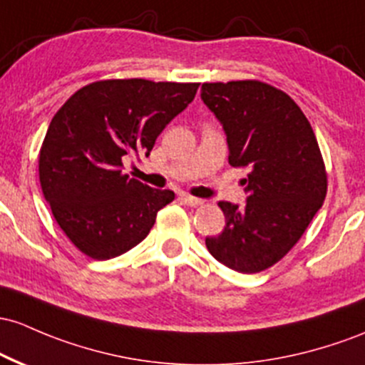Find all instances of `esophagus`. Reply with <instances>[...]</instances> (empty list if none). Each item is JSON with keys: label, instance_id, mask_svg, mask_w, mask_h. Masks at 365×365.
I'll use <instances>...</instances> for the list:
<instances>
[{"label": "esophagus", "instance_id": "obj_1", "mask_svg": "<svg viewBox=\"0 0 365 365\" xmlns=\"http://www.w3.org/2000/svg\"><path fill=\"white\" fill-rule=\"evenodd\" d=\"M182 199H183V202H185V204H189V206H192V207H197V206H201V204L204 202L202 199H199V197H194V195H190V194H182Z\"/></svg>", "mask_w": 365, "mask_h": 365}]
</instances>
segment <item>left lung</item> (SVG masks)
<instances>
[{"label":"left lung","instance_id":"1","mask_svg":"<svg viewBox=\"0 0 365 365\" xmlns=\"http://www.w3.org/2000/svg\"><path fill=\"white\" fill-rule=\"evenodd\" d=\"M201 98L223 124L228 164L250 171L246 206L218 202L225 228L206 237V247L235 272L267 270L293 250L326 199L317 138L298 103L258 79L204 83Z\"/></svg>","mask_w":365,"mask_h":365}]
</instances>
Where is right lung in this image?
Wrapping results in <instances>:
<instances>
[{
  "instance_id": "1",
  "label": "right lung",
  "mask_w": 365,
  "mask_h": 365,
  "mask_svg": "<svg viewBox=\"0 0 365 365\" xmlns=\"http://www.w3.org/2000/svg\"><path fill=\"white\" fill-rule=\"evenodd\" d=\"M199 83L102 79L79 88L51 119L39 149V183L67 239L93 259L126 253L175 199L123 173L130 152L149 155Z\"/></svg>"
}]
</instances>
